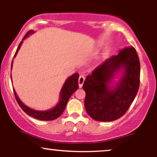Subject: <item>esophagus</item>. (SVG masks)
Segmentation results:
<instances>
[{
    "instance_id": "34e87169",
    "label": "esophagus",
    "mask_w": 157,
    "mask_h": 157,
    "mask_svg": "<svg viewBox=\"0 0 157 157\" xmlns=\"http://www.w3.org/2000/svg\"><path fill=\"white\" fill-rule=\"evenodd\" d=\"M85 81V77L83 75H80V77H79V80H78V82H79V87L81 88L82 86V85H83V82Z\"/></svg>"
}]
</instances>
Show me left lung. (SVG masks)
<instances>
[{
    "instance_id": "1",
    "label": "left lung",
    "mask_w": 157,
    "mask_h": 157,
    "mask_svg": "<svg viewBox=\"0 0 157 157\" xmlns=\"http://www.w3.org/2000/svg\"><path fill=\"white\" fill-rule=\"evenodd\" d=\"M124 69L121 80L109 86L115 74ZM140 63L136 49L128 46L111 56L88 75L82 86L86 91L85 108L94 120L111 122L126 113L138 92Z\"/></svg>"
}]
</instances>
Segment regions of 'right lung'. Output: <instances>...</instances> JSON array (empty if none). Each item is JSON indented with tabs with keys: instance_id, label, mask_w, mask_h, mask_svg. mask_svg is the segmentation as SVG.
Masks as SVG:
<instances>
[{
	"instance_id": "add662e5",
	"label": "right lung",
	"mask_w": 157,
	"mask_h": 157,
	"mask_svg": "<svg viewBox=\"0 0 157 157\" xmlns=\"http://www.w3.org/2000/svg\"><path fill=\"white\" fill-rule=\"evenodd\" d=\"M32 30H30L26 34V35L23 37L21 43H20L18 47L17 48V51H16L14 57H15L17 55V52H18L19 48H21V46L22 45L23 40L25 38H26L28 37L29 34L33 33ZM78 78H79V74L75 73L74 75H71V77H69L66 80V82L63 86L62 89L60 91V100H59L58 103L57 104V105L55 108H53L52 109L47 110V111H35V110L30 109V108L27 107L26 105H25L20 100V99L17 97V94H16L15 91L13 89L14 91V94H15V99L17 100V103L20 105V107L22 109V110L24 111L26 114L29 115V116L32 117L37 119L40 120H44V121H49V120H54L55 119L58 118L62 114L65 108H66V105H67V102L69 100L70 97L71 96V94L75 92L76 90L78 89Z\"/></svg>"
}]
</instances>
